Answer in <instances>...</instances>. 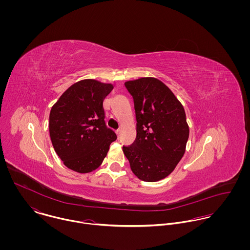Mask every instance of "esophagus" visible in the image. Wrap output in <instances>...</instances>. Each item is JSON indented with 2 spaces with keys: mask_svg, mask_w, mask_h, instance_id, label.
Returning a JSON list of instances; mask_svg holds the SVG:
<instances>
[{
  "mask_svg": "<svg viewBox=\"0 0 250 250\" xmlns=\"http://www.w3.org/2000/svg\"><path fill=\"white\" fill-rule=\"evenodd\" d=\"M116 134H117V136L120 135V129H117V130H116Z\"/></svg>",
  "mask_w": 250,
  "mask_h": 250,
  "instance_id": "34e87169",
  "label": "esophagus"
}]
</instances>
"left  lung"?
<instances>
[{
	"label": "left lung",
	"instance_id": "1",
	"mask_svg": "<svg viewBox=\"0 0 250 250\" xmlns=\"http://www.w3.org/2000/svg\"><path fill=\"white\" fill-rule=\"evenodd\" d=\"M134 100L137 138L123 152L134 174L145 182L168 176L185 153L188 126L184 107L160 80L141 78L125 83Z\"/></svg>",
	"mask_w": 250,
	"mask_h": 250
}]
</instances>
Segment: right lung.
<instances>
[{
  "label": "right lung",
  "mask_w": 250,
  "mask_h": 250,
  "mask_svg": "<svg viewBox=\"0 0 250 250\" xmlns=\"http://www.w3.org/2000/svg\"><path fill=\"white\" fill-rule=\"evenodd\" d=\"M110 83L87 79L65 91L53 106L49 117L52 144L63 164L79 173L100 167L116 134L105 122L103 101Z\"/></svg>",
  "instance_id": "1"
}]
</instances>
